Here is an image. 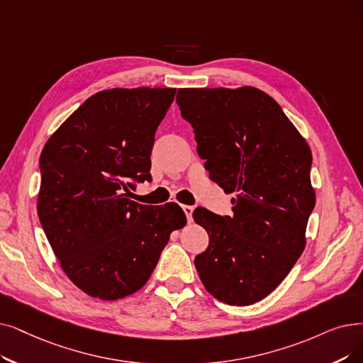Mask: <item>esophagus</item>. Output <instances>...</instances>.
<instances>
[{"mask_svg":"<svg viewBox=\"0 0 363 363\" xmlns=\"http://www.w3.org/2000/svg\"><path fill=\"white\" fill-rule=\"evenodd\" d=\"M182 209H184V212H185V215H186V220H188V223H191V220H193V211H194V208H193V206H186V204H184Z\"/></svg>","mask_w":363,"mask_h":363,"instance_id":"1","label":"esophagus"}]
</instances>
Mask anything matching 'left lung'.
Listing matches in <instances>:
<instances>
[{
	"mask_svg": "<svg viewBox=\"0 0 363 363\" xmlns=\"http://www.w3.org/2000/svg\"><path fill=\"white\" fill-rule=\"evenodd\" d=\"M181 116L193 125L209 178L231 199L233 215L193 213L209 234L194 259L206 291L230 306L272 294L306 247L316 194L311 150L279 104L257 87L179 89Z\"/></svg>",
	"mask_w": 363,
	"mask_h": 363,
	"instance_id": "left-lung-1",
	"label": "left lung"
}]
</instances>
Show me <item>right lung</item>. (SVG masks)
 <instances>
[{"label": "right lung", "mask_w": 363, "mask_h": 363, "mask_svg": "<svg viewBox=\"0 0 363 363\" xmlns=\"http://www.w3.org/2000/svg\"><path fill=\"white\" fill-rule=\"evenodd\" d=\"M177 89L94 93L60 124L41 157L37 212L62 270L93 298L114 301L143 288L170 233L186 224L177 203L129 199L150 181L154 135Z\"/></svg>", "instance_id": "1"}]
</instances>
